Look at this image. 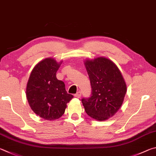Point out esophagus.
<instances>
[{"mask_svg": "<svg viewBox=\"0 0 156 156\" xmlns=\"http://www.w3.org/2000/svg\"><path fill=\"white\" fill-rule=\"evenodd\" d=\"M81 96V92L80 91H78L75 94V97L76 98H80Z\"/></svg>", "mask_w": 156, "mask_h": 156, "instance_id": "obj_1", "label": "esophagus"}]
</instances>
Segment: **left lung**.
<instances>
[{
  "label": "left lung",
  "instance_id": "1",
  "mask_svg": "<svg viewBox=\"0 0 156 156\" xmlns=\"http://www.w3.org/2000/svg\"><path fill=\"white\" fill-rule=\"evenodd\" d=\"M92 92L81 99L86 112L99 121L113 116L121 107L127 85L121 71L110 59L103 57L86 59L84 62Z\"/></svg>",
  "mask_w": 156,
  "mask_h": 156
}]
</instances>
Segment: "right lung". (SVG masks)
<instances>
[{"instance_id": "right-lung-1", "label": "right lung", "mask_w": 156, "mask_h": 156, "mask_svg": "<svg viewBox=\"0 0 156 156\" xmlns=\"http://www.w3.org/2000/svg\"><path fill=\"white\" fill-rule=\"evenodd\" d=\"M61 64L51 57L42 60L35 66L27 82L26 95L30 107L48 121L60 118L73 98L66 91L64 83L56 77Z\"/></svg>"}]
</instances>
